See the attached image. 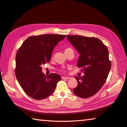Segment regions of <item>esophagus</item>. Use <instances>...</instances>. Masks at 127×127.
Here are the masks:
<instances>
[{"mask_svg":"<svg viewBox=\"0 0 127 127\" xmlns=\"http://www.w3.org/2000/svg\"><path fill=\"white\" fill-rule=\"evenodd\" d=\"M70 77H64V76H62V79H70Z\"/></svg>","mask_w":127,"mask_h":127,"instance_id":"1","label":"esophagus"}]
</instances>
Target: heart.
Returning a JSON list of instances; mask_svg holds the SVG:
<instances>
[{
    "label": "heart",
    "instance_id": "heart-1",
    "mask_svg": "<svg viewBox=\"0 0 127 127\" xmlns=\"http://www.w3.org/2000/svg\"><path fill=\"white\" fill-rule=\"evenodd\" d=\"M68 49H69V48H68Z\"/></svg>",
    "mask_w": 127,
    "mask_h": 127
}]
</instances>
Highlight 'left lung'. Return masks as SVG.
Masks as SVG:
<instances>
[{
    "label": "left lung",
    "instance_id": "left-lung-1",
    "mask_svg": "<svg viewBox=\"0 0 127 127\" xmlns=\"http://www.w3.org/2000/svg\"><path fill=\"white\" fill-rule=\"evenodd\" d=\"M66 37L80 54L77 66L83 68L85 74L82 77H75L78 86L73 92L81 98L91 97L104 85L110 70L108 49L96 37L79 35H68Z\"/></svg>",
    "mask_w": 127,
    "mask_h": 127
}]
</instances>
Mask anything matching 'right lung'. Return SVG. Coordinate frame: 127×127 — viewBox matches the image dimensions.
<instances>
[{
  "mask_svg": "<svg viewBox=\"0 0 127 127\" xmlns=\"http://www.w3.org/2000/svg\"><path fill=\"white\" fill-rule=\"evenodd\" d=\"M65 37L54 34L30 36L17 51L15 74L23 91L31 97L44 99L54 91L61 77L56 73L45 76L42 66L50 62L54 48Z\"/></svg>",
  "mask_w": 127,
  "mask_h": 127,
  "instance_id": "add662e5",
  "label": "right lung"
}]
</instances>
